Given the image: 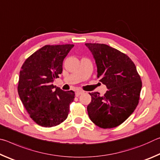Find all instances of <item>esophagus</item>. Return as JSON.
I'll list each match as a JSON object with an SVG mask.
<instances>
[{"label":"esophagus","instance_id":"obj_1","mask_svg":"<svg viewBox=\"0 0 160 160\" xmlns=\"http://www.w3.org/2000/svg\"><path fill=\"white\" fill-rule=\"evenodd\" d=\"M85 92L83 90H78L76 91V92H75V94H76V96H79L80 94H82Z\"/></svg>","mask_w":160,"mask_h":160}]
</instances>
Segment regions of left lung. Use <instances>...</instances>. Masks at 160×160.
Masks as SVG:
<instances>
[{
  "label": "left lung",
  "mask_w": 160,
  "mask_h": 160,
  "mask_svg": "<svg viewBox=\"0 0 160 160\" xmlns=\"http://www.w3.org/2000/svg\"><path fill=\"white\" fill-rule=\"evenodd\" d=\"M95 60L97 78L107 86L104 96L98 92L88 106L91 121L102 128H112L128 118L138 106L142 82L133 62L128 56L104 44L86 43Z\"/></svg>",
  "instance_id": "left-lung-1"
}]
</instances>
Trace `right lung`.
<instances>
[{"label":"right lung","mask_w":160,"mask_h":160,"mask_svg":"<svg viewBox=\"0 0 160 160\" xmlns=\"http://www.w3.org/2000/svg\"><path fill=\"white\" fill-rule=\"evenodd\" d=\"M73 47V44L46 45L29 56L21 68L19 97L38 125L56 126L68 117L75 92L62 90L52 83L61 74L64 58Z\"/></svg>","instance_id":"1"}]
</instances>
